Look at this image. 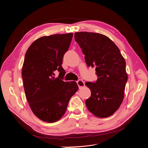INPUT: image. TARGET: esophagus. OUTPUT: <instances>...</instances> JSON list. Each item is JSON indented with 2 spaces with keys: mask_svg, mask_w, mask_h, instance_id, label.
Instances as JSON below:
<instances>
[{
  "mask_svg": "<svg viewBox=\"0 0 148 148\" xmlns=\"http://www.w3.org/2000/svg\"><path fill=\"white\" fill-rule=\"evenodd\" d=\"M77 83L78 86V87L79 88H83V87H84L85 86V84H84V82L83 81V80H82V79L78 80V81L77 82Z\"/></svg>",
  "mask_w": 148,
  "mask_h": 148,
  "instance_id": "1",
  "label": "esophagus"
}]
</instances>
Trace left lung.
I'll list each match as a JSON object with an SVG mask.
<instances>
[{
    "instance_id": "obj_1",
    "label": "left lung",
    "mask_w": 148,
    "mask_h": 148,
    "mask_svg": "<svg viewBox=\"0 0 148 148\" xmlns=\"http://www.w3.org/2000/svg\"><path fill=\"white\" fill-rule=\"evenodd\" d=\"M87 66L96 67L97 79L86 82L91 95L86 100L89 111L99 118L113 115L123 100L128 76L126 62L118 47L106 36L90 32L75 33Z\"/></svg>"
}]
</instances>
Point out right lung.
<instances>
[{
	"label": "right lung",
	"mask_w": 148,
	"mask_h": 148,
	"mask_svg": "<svg viewBox=\"0 0 148 148\" xmlns=\"http://www.w3.org/2000/svg\"><path fill=\"white\" fill-rule=\"evenodd\" d=\"M73 33L42 36L28 49L22 68L26 99L38 118L48 123L62 118L69 102L78 90L75 82H65L62 60L68 51ZM57 69L60 77L55 78Z\"/></svg>",
	"instance_id": "obj_1"
}]
</instances>
